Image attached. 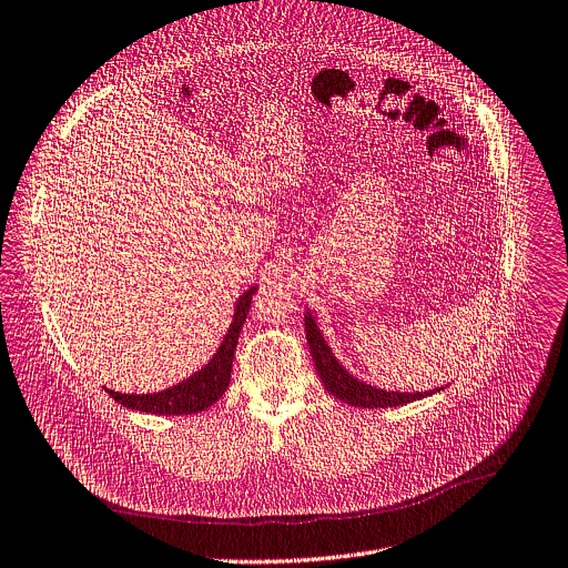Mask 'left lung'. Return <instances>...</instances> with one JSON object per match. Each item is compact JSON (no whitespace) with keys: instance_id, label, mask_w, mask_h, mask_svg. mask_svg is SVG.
<instances>
[{"instance_id":"8db88e82","label":"left lung","mask_w":568,"mask_h":568,"mask_svg":"<svg viewBox=\"0 0 568 568\" xmlns=\"http://www.w3.org/2000/svg\"><path fill=\"white\" fill-rule=\"evenodd\" d=\"M304 326H306V339H308V346H311L315 368H317L326 390L331 395H335L337 399L351 404V406H362V408L399 406V404H408V402L422 399V397L433 395L435 390H439V388H435V390H428V393H395V390H379L371 384H364V382L355 379L353 375H348V371L342 368V364L335 359V355L326 346V342H324L315 320L311 317V313H306Z\"/></svg>"}]
</instances>
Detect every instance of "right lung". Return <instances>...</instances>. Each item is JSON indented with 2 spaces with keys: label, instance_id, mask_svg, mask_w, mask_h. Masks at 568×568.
I'll use <instances>...</instances> for the list:
<instances>
[{
  "label": "right lung",
  "instance_id": "1",
  "mask_svg": "<svg viewBox=\"0 0 568 568\" xmlns=\"http://www.w3.org/2000/svg\"><path fill=\"white\" fill-rule=\"evenodd\" d=\"M253 293H255V288H248L237 300L235 317H233V324H231L222 346L217 348L215 357L200 373L191 375L186 382H182L173 388H166L162 393L124 395V393H115L109 388H106V393L126 408L144 410V413H153V415H191V413H202L204 408L213 406L222 397V393L226 390V386L231 382L233 355H235V346H237L242 326H244L248 308H251Z\"/></svg>",
  "mask_w": 568,
  "mask_h": 568
}]
</instances>
